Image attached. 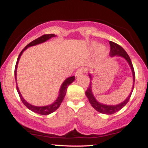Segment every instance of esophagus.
<instances>
[{
  "label": "esophagus",
  "instance_id": "obj_1",
  "mask_svg": "<svg viewBox=\"0 0 148 148\" xmlns=\"http://www.w3.org/2000/svg\"><path fill=\"white\" fill-rule=\"evenodd\" d=\"M85 72H86V69H85L84 68H80L78 69V70H76V72L75 73V76H81V74H84Z\"/></svg>",
  "mask_w": 148,
  "mask_h": 148
}]
</instances>
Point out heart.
Wrapping results in <instances>:
<instances>
[{"label":"heart","instance_id":"obj_1","mask_svg":"<svg viewBox=\"0 0 148 148\" xmlns=\"http://www.w3.org/2000/svg\"><path fill=\"white\" fill-rule=\"evenodd\" d=\"M88 49L90 51L95 50L96 60L97 61H102L103 59L106 58V57L108 54V48L104 45H99V43L97 42H92L90 44Z\"/></svg>","mask_w":148,"mask_h":148}]
</instances>
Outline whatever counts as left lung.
Listing matches in <instances>:
<instances>
[{"instance_id": "left-lung-1", "label": "left lung", "mask_w": 148, "mask_h": 148, "mask_svg": "<svg viewBox=\"0 0 148 148\" xmlns=\"http://www.w3.org/2000/svg\"><path fill=\"white\" fill-rule=\"evenodd\" d=\"M109 45L111 46V51H110V56L111 57H120L123 58V59H125L127 61V63L130 65V67L132 71V76H133V85H132V88L131 90V92L129 95L128 97L125 99L123 102H120L118 103V104L115 105H108V104H105V103H101L96 99V97H95L94 94L92 92V81L93 76L91 74H89V77L90 79V86L88 87L87 90L86 92V95L88 97V100H89L90 103L92 105V106L99 113H103V114H106V115H111L113 113H116L120 111V109L123 108L125 105L127 104L128 101L130 99V97L132 95V93L133 92L134 90V81H135V73H134L133 64L132 63V61L130 56H129L128 54L127 53V52L125 51V49L123 47H121L120 46H119L117 44H115V42L110 41Z\"/></svg>"}]
</instances>
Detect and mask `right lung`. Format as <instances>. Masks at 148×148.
I'll return each mask as SVG.
<instances>
[{"label":"right lung","mask_w":148,"mask_h":148,"mask_svg":"<svg viewBox=\"0 0 148 148\" xmlns=\"http://www.w3.org/2000/svg\"><path fill=\"white\" fill-rule=\"evenodd\" d=\"M56 35H54V34H49V35H42V37H39V38L36 39V40H33V42H31L30 43L28 44L26 47H25L23 50L21 51V52L20 53L19 56H18L17 61H16V66H15V69H14V76H15V80H16V90H17L18 95H19L20 98H21L22 102L23 103V104L25 105L28 109L30 110V111L35 112V113H38V114L40 115H47L49 114H51L53 112H54L58 108V107L60 106L61 103H62V100L64 99V96L66 95V92H67V89L68 86H69L73 81L75 80V76H70V77L67 78L64 81H63L62 85H61L60 90H59V93H58V96L57 99L55 100V101L53 102L51 104L49 105H47V106H34V105L30 104L28 102V101L25 100L24 98L23 97L22 95L20 92L19 89H18V87L17 86V82H16V70H17V67H18V61H19L20 58H21L22 53H23L24 51L26 50L28 47H33V46H35L37 45H40V44L44 43V42L48 41L49 40H50L51 38L52 37H56Z\"/></svg>","instance_id":"right-lung-1"}]
</instances>
